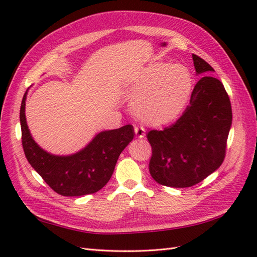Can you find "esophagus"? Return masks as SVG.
I'll list each match as a JSON object with an SVG mask.
<instances>
[{
  "instance_id": "34e87169",
  "label": "esophagus",
  "mask_w": 257,
  "mask_h": 257,
  "mask_svg": "<svg viewBox=\"0 0 257 257\" xmlns=\"http://www.w3.org/2000/svg\"><path fill=\"white\" fill-rule=\"evenodd\" d=\"M135 134L138 138H144L146 135V130L144 127H141V125H135Z\"/></svg>"
}]
</instances>
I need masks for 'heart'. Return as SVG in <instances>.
Listing matches in <instances>:
<instances>
[{"label": "heart", "mask_w": 257, "mask_h": 257, "mask_svg": "<svg viewBox=\"0 0 257 257\" xmlns=\"http://www.w3.org/2000/svg\"><path fill=\"white\" fill-rule=\"evenodd\" d=\"M188 70L179 65L157 63L147 67L130 85L133 111L144 122L159 125L181 112L191 91Z\"/></svg>", "instance_id": "heart-1"}]
</instances>
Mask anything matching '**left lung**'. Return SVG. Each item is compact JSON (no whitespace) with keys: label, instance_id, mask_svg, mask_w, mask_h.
<instances>
[{"label":"left lung","instance_id":"1","mask_svg":"<svg viewBox=\"0 0 257 257\" xmlns=\"http://www.w3.org/2000/svg\"><path fill=\"white\" fill-rule=\"evenodd\" d=\"M192 58L198 74L214 72L198 55L193 54ZM231 124V101L224 86L204 75L181 117L163 130L147 134L152 149L151 177L172 188H189L203 181L224 160Z\"/></svg>","mask_w":257,"mask_h":257}]
</instances>
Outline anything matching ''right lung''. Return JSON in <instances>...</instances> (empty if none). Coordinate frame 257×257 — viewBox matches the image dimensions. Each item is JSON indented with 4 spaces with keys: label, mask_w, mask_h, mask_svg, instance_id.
<instances>
[{
    "label": "right lung",
    "mask_w": 257,
    "mask_h": 257,
    "mask_svg": "<svg viewBox=\"0 0 257 257\" xmlns=\"http://www.w3.org/2000/svg\"><path fill=\"white\" fill-rule=\"evenodd\" d=\"M24 94L21 103L20 121L22 146L27 161L52 190L64 196L96 193L110 180L118 158L134 139V127L98 134L85 149L66 157L54 156L43 150L33 140L25 118Z\"/></svg>",
    "instance_id": "right-lung-1"
}]
</instances>
